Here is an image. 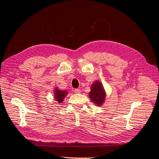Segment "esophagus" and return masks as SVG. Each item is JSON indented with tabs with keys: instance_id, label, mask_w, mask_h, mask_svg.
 I'll use <instances>...</instances> for the list:
<instances>
[{
	"instance_id": "obj_1",
	"label": "esophagus",
	"mask_w": 159,
	"mask_h": 159,
	"mask_svg": "<svg viewBox=\"0 0 159 159\" xmlns=\"http://www.w3.org/2000/svg\"><path fill=\"white\" fill-rule=\"evenodd\" d=\"M74 92L75 93H80V90L79 89H75L74 90Z\"/></svg>"
}]
</instances>
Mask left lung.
Returning a JSON list of instances; mask_svg holds the SVG:
<instances>
[{
	"label": "left lung",
	"instance_id": "1",
	"mask_svg": "<svg viewBox=\"0 0 159 159\" xmlns=\"http://www.w3.org/2000/svg\"><path fill=\"white\" fill-rule=\"evenodd\" d=\"M105 92L102 84L99 81H96L91 86V91L89 93V97L97 106H101L105 100Z\"/></svg>",
	"mask_w": 159,
	"mask_h": 159
}]
</instances>
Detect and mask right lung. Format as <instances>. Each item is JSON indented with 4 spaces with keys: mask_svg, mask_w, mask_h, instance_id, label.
Listing matches in <instances>:
<instances>
[{
    "mask_svg": "<svg viewBox=\"0 0 159 159\" xmlns=\"http://www.w3.org/2000/svg\"><path fill=\"white\" fill-rule=\"evenodd\" d=\"M67 94V93L65 90H59L58 89L55 90V98L59 102H62L65 96Z\"/></svg>",
    "mask_w": 159,
    "mask_h": 159,
    "instance_id": "obj_1",
    "label": "right lung"
}]
</instances>
